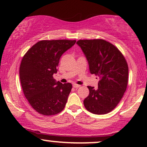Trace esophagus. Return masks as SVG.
Here are the masks:
<instances>
[{
	"label": "esophagus",
	"instance_id": "obj_1",
	"mask_svg": "<svg viewBox=\"0 0 147 147\" xmlns=\"http://www.w3.org/2000/svg\"><path fill=\"white\" fill-rule=\"evenodd\" d=\"M72 86H73L74 88H79L81 86L80 85H78V84H74L73 85H72Z\"/></svg>",
	"mask_w": 147,
	"mask_h": 147
}]
</instances>
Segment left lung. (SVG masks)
<instances>
[{
	"label": "left lung",
	"mask_w": 147,
	"mask_h": 147,
	"mask_svg": "<svg viewBox=\"0 0 147 147\" xmlns=\"http://www.w3.org/2000/svg\"><path fill=\"white\" fill-rule=\"evenodd\" d=\"M77 43L86 57L90 73L99 78L98 88L88 86L89 95L84 100V106L92 113H108L117 106L126 90L127 62L117 48L105 40H79Z\"/></svg>",
	"instance_id": "1"
}]
</instances>
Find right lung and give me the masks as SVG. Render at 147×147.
Returning <instances> with one entry per match:
<instances>
[{"label":"right lung","mask_w":147,"mask_h":147,"mask_svg":"<svg viewBox=\"0 0 147 147\" xmlns=\"http://www.w3.org/2000/svg\"><path fill=\"white\" fill-rule=\"evenodd\" d=\"M75 40H43L25 53L19 75L25 97L32 107L43 115H52L63 111L72 84H62L53 78L59 59L75 44Z\"/></svg>","instance_id":"obj_1"}]
</instances>
